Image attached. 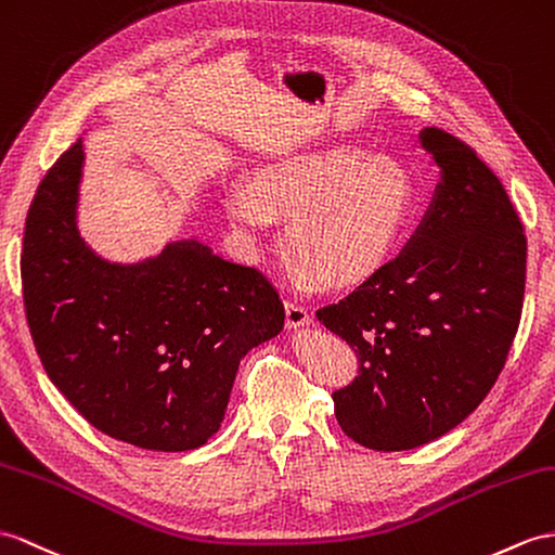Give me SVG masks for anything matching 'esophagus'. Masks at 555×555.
<instances>
[{
  "label": "esophagus",
  "instance_id": "obj_1",
  "mask_svg": "<svg viewBox=\"0 0 555 555\" xmlns=\"http://www.w3.org/2000/svg\"><path fill=\"white\" fill-rule=\"evenodd\" d=\"M287 327L289 330H299V327H306V324L313 322V313L301 304H289L287 301Z\"/></svg>",
  "mask_w": 555,
  "mask_h": 555
}]
</instances>
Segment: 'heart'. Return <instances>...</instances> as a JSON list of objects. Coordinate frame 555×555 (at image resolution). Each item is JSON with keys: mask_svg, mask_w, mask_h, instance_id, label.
<instances>
[{"mask_svg": "<svg viewBox=\"0 0 555 555\" xmlns=\"http://www.w3.org/2000/svg\"><path fill=\"white\" fill-rule=\"evenodd\" d=\"M414 181L398 157L344 141L268 162L254 181L225 191L228 219L259 245L285 214L292 273L301 285L322 278L348 287L374 275L412 219Z\"/></svg>", "mask_w": 555, "mask_h": 555, "instance_id": "b5f03b06", "label": "heart"}]
</instances>
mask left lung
<instances>
[{"instance_id": "left-lung-1", "label": "left lung", "mask_w": 555, "mask_h": 555, "mask_svg": "<svg viewBox=\"0 0 555 555\" xmlns=\"http://www.w3.org/2000/svg\"><path fill=\"white\" fill-rule=\"evenodd\" d=\"M434 202L393 261L318 320L356 348L360 374L334 390L362 448L414 450L450 434L502 374L525 296L527 242L502 181L464 141L428 127Z\"/></svg>"}]
</instances>
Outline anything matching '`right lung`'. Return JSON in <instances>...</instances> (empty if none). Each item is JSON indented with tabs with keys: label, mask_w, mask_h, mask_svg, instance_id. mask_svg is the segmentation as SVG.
<instances>
[{
	"label": "right lung",
	"mask_w": 555,
	"mask_h": 555,
	"mask_svg": "<svg viewBox=\"0 0 555 555\" xmlns=\"http://www.w3.org/2000/svg\"><path fill=\"white\" fill-rule=\"evenodd\" d=\"M85 143L37 188L21 254L23 301L49 379L101 434L155 452L221 428L240 360L285 324L261 270L173 240L139 263L93 251L77 228Z\"/></svg>",
	"instance_id": "right-lung-1"
}]
</instances>
